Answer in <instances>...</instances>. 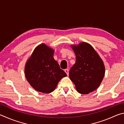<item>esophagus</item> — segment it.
Segmentation results:
<instances>
[{
	"instance_id": "34e87169",
	"label": "esophagus",
	"mask_w": 124,
	"mask_h": 124,
	"mask_svg": "<svg viewBox=\"0 0 124 124\" xmlns=\"http://www.w3.org/2000/svg\"><path fill=\"white\" fill-rule=\"evenodd\" d=\"M65 72L66 73L67 75L69 76V70L68 69H65Z\"/></svg>"
}]
</instances>
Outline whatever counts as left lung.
I'll return each instance as SVG.
<instances>
[{"label":"left lung","instance_id":"1","mask_svg":"<svg viewBox=\"0 0 124 124\" xmlns=\"http://www.w3.org/2000/svg\"><path fill=\"white\" fill-rule=\"evenodd\" d=\"M71 48L76 55V62L69 72L78 92L88 94L98 88L105 73V65L95 49L88 43L82 42Z\"/></svg>","mask_w":124,"mask_h":124}]
</instances>
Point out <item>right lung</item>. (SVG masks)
<instances>
[{"instance_id": "add662e5", "label": "right lung", "mask_w": 124, "mask_h": 124, "mask_svg": "<svg viewBox=\"0 0 124 124\" xmlns=\"http://www.w3.org/2000/svg\"><path fill=\"white\" fill-rule=\"evenodd\" d=\"M54 50L45 43L38 45L26 62V79L39 92L48 94L55 90L60 80L67 76L53 58Z\"/></svg>"}]
</instances>
